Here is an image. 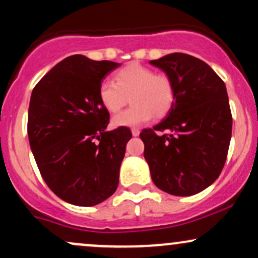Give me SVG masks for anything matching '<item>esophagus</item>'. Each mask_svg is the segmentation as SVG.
<instances>
[{
    "label": "esophagus",
    "mask_w": 258,
    "mask_h": 258,
    "mask_svg": "<svg viewBox=\"0 0 258 258\" xmlns=\"http://www.w3.org/2000/svg\"><path fill=\"white\" fill-rule=\"evenodd\" d=\"M131 132H132L133 137H137V136H139V130L138 128H132Z\"/></svg>",
    "instance_id": "obj_1"
}]
</instances>
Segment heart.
I'll use <instances>...</instances> for the list:
<instances>
[{
	"label": "heart",
	"mask_w": 258,
	"mask_h": 258,
	"mask_svg": "<svg viewBox=\"0 0 258 258\" xmlns=\"http://www.w3.org/2000/svg\"><path fill=\"white\" fill-rule=\"evenodd\" d=\"M98 94L100 103L109 112H117L128 99L132 100L131 108L112 117L114 127L141 126L152 120L154 115L165 116L174 102L171 79L138 63L119 70L115 74V82L103 81Z\"/></svg>",
	"instance_id": "obj_1"
}]
</instances>
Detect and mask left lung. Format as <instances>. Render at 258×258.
Listing matches in <instances>:
<instances>
[{
	"label": "left lung",
	"mask_w": 258,
	"mask_h": 258,
	"mask_svg": "<svg viewBox=\"0 0 258 258\" xmlns=\"http://www.w3.org/2000/svg\"><path fill=\"white\" fill-rule=\"evenodd\" d=\"M150 64L171 79L174 102L161 122L139 135L144 158L159 189L190 197L211 185L226 162L232 138L226 85L205 61L184 53Z\"/></svg>",
	"instance_id": "left-lung-1"
}]
</instances>
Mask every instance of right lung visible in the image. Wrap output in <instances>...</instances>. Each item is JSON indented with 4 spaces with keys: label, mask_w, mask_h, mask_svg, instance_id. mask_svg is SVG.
Here are the masks:
<instances>
[{
    "label": "right lung",
    "mask_w": 258,
    "mask_h": 258,
    "mask_svg": "<svg viewBox=\"0 0 258 258\" xmlns=\"http://www.w3.org/2000/svg\"><path fill=\"white\" fill-rule=\"evenodd\" d=\"M120 67L70 55L32 90L28 135L41 176L61 200L94 206L119 184L121 162L132 137L127 127L108 131L109 111L99 100L103 79Z\"/></svg>",
    "instance_id": "1"
}]
</instances>
